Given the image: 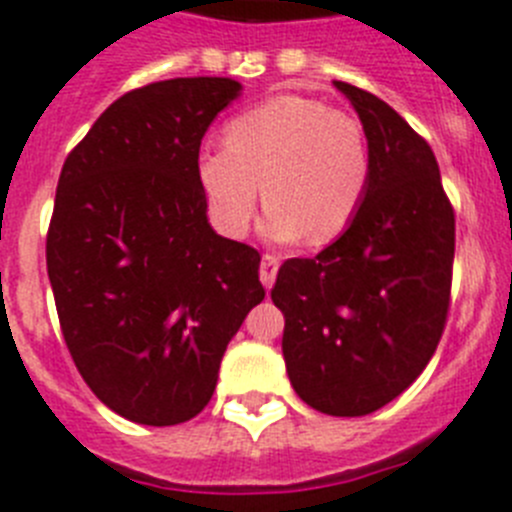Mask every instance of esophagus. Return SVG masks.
Returning a JSON list of instances; mask_svg holds the SVG:
<instances>
[{"mask_svg": "<svg viewBox=\"0 0 512 512\" xmlns=\"http://www.w3.org/2000/svg\"><path fill=\"white\" fill-rule=\"evenodd\" d=\"M278 265H281V260L275 255H262L260 260V281L265 288H273L275 283V275H278Z\"/></svg>", "mask_w": 512, "mask_h": 512, "instance_id": "1", "label": "esophagus"}]
</instances>
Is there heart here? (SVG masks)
<instances>
[{
    "mask_svg": "<svg viewBox=\"0 0 512 512\" xmlns=\"http://www.w3.org/2000/svg\"><path fill=\"white\" fill-rule=\"evenodd\" d=\"M213 224L242 237L262 198V231L275 242L330 244L366 201L371 149L363 123L306 95H273L226 123L224 144L198 157Z\"/></svg>",
    "mask_w": 512,
    "mask_h": 512,
    "instance_id": "b5f03b06",
    "label": "heart"
}]
</instances>
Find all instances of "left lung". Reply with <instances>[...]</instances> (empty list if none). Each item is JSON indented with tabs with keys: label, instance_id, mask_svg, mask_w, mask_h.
Here are the masks:
<instances>
[{
	"label": "left lung",
	"instance_id": "1",
	"mask_svg": "<svg viewBox=\"0 0 512 512\" xmlns=\"http://www.w3.org/2000/svg\"><path fill=\"white\" fill-rule=\"evenodd\" d=\"M335 87L366 128V201L317 257L283 262L270 299L286 317L296 394L324 415L361 417L399 397L441 342L456 216L428 141L371 92Z\"/></svg>",
	"mask_w": 512,
	"mask_h": 512
}]
</instances>
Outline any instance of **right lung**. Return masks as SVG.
Returning a JSON list of instances; mask_svg holds the SVG:
<instances>
[{
    "instance_id": "right-lung-1",
    "label": "right lung",
    "mask_w": 512,
    "mask_h": 512,
    "mask_svg": "<svg viewBox=\"0 0 512 512\" xmlns=\"http://www.w3.org/2000/svg\"><path fill=\"white\" fill-rule=\"evenodd\" d=\"M239 90L177 77L126 92L61 167L46 237L61 332L84 384L139 425L198 415L265 299L260 252L211 229L198 182L203 133Z\"/></svg>"
}]
</instances>
